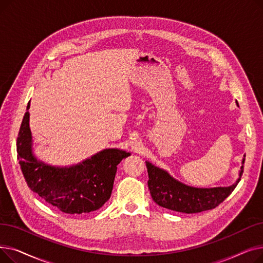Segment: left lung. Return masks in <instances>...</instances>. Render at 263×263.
<instances>
[{"label":"left lung","mask_w":263,"mask_h":263,"mask_svg":"<svg viewBox=\"0 0 263 263\" xmlns=\"http://www.w3.org/2000/svg\"><path fill=\"white\" fill-rule=\"evenodd\" d=\"M146 165L149 176L148 187L155 202L163 208L182 213H198L216 208L236 189L244 167L242 165L238 181L230 186L198 189L177 181L167 172L149 162H146Z\"/></svg>","instance_id":"left-lung-1"}]
</instances>
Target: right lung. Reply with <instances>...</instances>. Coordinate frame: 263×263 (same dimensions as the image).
Listing matches in <instances>:
<instances>
[{
	"mask_svg": "<svg viewBox=\"0 0 263 263\" xmlns=\"http://www.w3.org/2000/svg\"><path fill=\"white\" fill-rule=\"evenodd\" d=\"M29 119L26 112L17 137L18 160L27 186L64 213H89L101 208L112 194L117 165L130 154L104 149L71 167L50 166L32 155Z\"/></svg>",
	"mask_w": 263,
	"mask_h": 263,
	"instance_id": "right-lung-1",
	"label": "right lung"
}]
</instances>
